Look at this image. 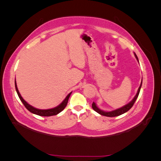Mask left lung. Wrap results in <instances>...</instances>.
Returning <instances> with one entry per match:
<instances>
[{"label": "left lung", "mask_w": 161, "mask_h": 161, "mask_svg": "<svg viewBox=\"0 0 161 161\" xmlns=\"http://www.w3.org/2000/svg\"><path fill=\"white\" fill-rule=\"evenodd\" d=\"M134 54H135V57L136 58V59H137L138 61V59L137 55H136V53H134ZM142 79L141 84V85H140V87L138 88V92H137V93H136V95H135V97H133V100L131 102H130L129 104L125 105L124 107H122L119 108H118V109H115V110H114V111L107 112V111H102L101 109H100L97 107V105L95 104V102H93V104H92V108H93L94 111H95L97 113H98L99 114H100L102 115L107 116V117H115V116H118V115H122L123 114H125V113L127 112L129 110V109L133 107V105L134 104L136 100V99H137L138 97L140 91H141V86H142Z\"/></svg>", "instance_id": "left-lung-1"}]
</instances>
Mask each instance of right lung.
Segmentation results:
<instances>
[{"instance_id": "right-lung-1", "label": "right lung", "mask_w": 161, "mask_h": 161, "mask_svg": "<svg viewBox=\"0 0 161 161\" xmlns=\"http://www.w3.org/2000/svg\"><path fill=\"white\" fill-rule=\"evenodd\" d=\"M15 88H16V93H17V94H18L20 101L22 102V103L24 104V106H25V108L28 109L29 111L32 113V114L38 115H40V116H52V115H57L58 114H59V113L61 111H62L65 108V107H66L68 101V99H69V97L70 96V94L72 93V92H71V93L68 94L66 96V97L64 99V100L62 102H61V103L59 105H58L57 107H54L53 108L44 109V110H42V109H38V108H36L35 107H32L31 105H30L29 104L27 103V102L23 100V97H21V95H20V94L19 93L18 88H17V85H16V80H15Z\"/></svg>"}]
</instances>
